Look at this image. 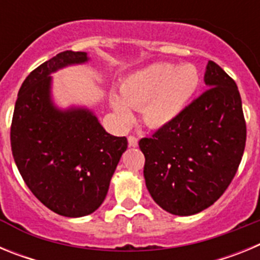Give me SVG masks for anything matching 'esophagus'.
<instances>
[{
  "instance_id": "obj_1",
  "label": "esophagus",
  "mask_w": 260,
  "mask_h": 260,
  "mask_svg": "<svg viewBox=\"0 0 260 260\" xmlns=\"http://www.w3.org/2000/svg\"><path fill=\"white\" fill-rule=\"evenodd\" d=\"M127 142H128V146L130 147H137L138 146V138L134 137V135H130L127 138Z\"/></svg>"
}]
</instances>
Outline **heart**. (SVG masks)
<instances>
[{"label": "heart", "instance_id": "obj_1", "mask_svg": "<svg viewBox=\"0 0 260 260\" xmlns=\"http://www.w3.org/2000/svg\"><path fill=\"white\" fill-rule=\"evenodd\" d=\"M201 77L191 63H155L128 75L121 84V99L113 96L116 113L122 121L132 119L134 109H142L148 126L158 127L180 116L195 95Z\"/></svg>", "mask_w": 260, "mask_h": 260}]
</instances>
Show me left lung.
Masks as SVG:
<instances>
[{"instance_id": "8db88e82", "label": "left lung", "mask_w": 260, "mask_h": 260, "mask_svg": "<svg viewBox=\"0 0 260 260\" xmlns=\"http://www.w3.org/2000/svg\"><path fill=\"white\" fill-rule=\"evenodd\" d=\"M210 88L151 138H142L144 178L153 201L169 213L190 216L212 206L228 189L246 144L237 84L208 61Z\"/></svg>"}]
</instances>
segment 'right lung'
<instances>
[{"label":"right lung","mask_w":260,"mask_h":260,"mask_svg":"<svg viewBox=\"0 0 260 260\" xmlns=\"http://www.w3.org/2000/svg\"><path fill=\"white\" fill-rule=\"evenodd\" d=\"M86 61L87 53L65 50L31 71L18 92L10 128L23 181L45 207L66 217L102 206L127 148V139L108 134L91 110H59L50 100L49 75Z\"/></svg>","instance_id":"1"}]
</instances>
